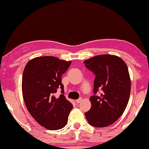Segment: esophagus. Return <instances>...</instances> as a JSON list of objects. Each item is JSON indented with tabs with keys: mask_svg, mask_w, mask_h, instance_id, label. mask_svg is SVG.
I'll use <instances>...</instances> for the list:
<instances>
[{
	"mask_svg": "<svg viewBox=\"0 0 149 149\" xmlns=\"http://www.w3.org/2000/svg\"><path fill=\"white\" fill-rule=\"evenodd\" d=\"M82 98H79V99H77V100H75V102H76V103H77V104H79V103H81V101H82Z\"/></svg>",
	"mask_w": 149,
	"mask_h": 149,
	"instance_id": "obj_1",
	"label": "esophagus"
}]
</instances>
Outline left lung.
<instances>
[{
	"label": "left lung",
	"mask_w": 149,
	"mask_h": 149,
	"mask_svg": "<svg viewBox=\"0 0 149 149\" xmlns=\"http://www.w3.org/2000/svg\"><path fill=\"white\" fill-rule=\"evenodd\" d=\"M87 68L95 75L94 93L100 95L90 98L91 107L85 113L90 125L107 127L118 120L129 101L131 79L125 62L112 54L93 56L84 62Z\"/></svg>",
	"instance_id": "left-lung-1"
}]
</instances>
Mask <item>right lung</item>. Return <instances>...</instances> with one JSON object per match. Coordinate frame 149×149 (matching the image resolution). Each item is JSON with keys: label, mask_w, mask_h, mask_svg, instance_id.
Instances as JSON below:
<instances>
[{"label": "right lung", "mask_w": 149, "mask_h": 149, "mask_svg": "<svg viewBox=\"0 0 149 149\" xmlns=\"http://www.w3.org/2000/svg\"><path fill=\"white\" fill-rule=\"evenodd\" d=\"M71 63L55 56H40L30 60L25 66L22 83L24 102L31 116L47 130L64 127L73 108L63 95L61 78ZM60 87L62 94L54 97Z\"/></svg>", "instance_id": "obj_1"}]
</instances>
